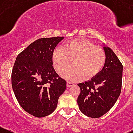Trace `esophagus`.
I'll return each mask as SVG.
<instances>
[{"instance_id":"esophagus-1","label":"esophagus","mask_w":133,"mask_h":133,"mask_svg":"<svg viewBox=\"0 0 133 133\" xmlns=\"http://www.w3.org/2000/svg\"><path fill=\"white\" fill-rule=\"evenodd\" d=\"M73 85H74V83H73L71 81H68V82H67V86H68V87H71Z\"/></svg>"}]
</instances>
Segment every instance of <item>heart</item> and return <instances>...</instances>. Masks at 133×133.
I'll use <instances>...</instances> for the list:
<instances>
[{
    "instance_id": "b5f03b06",
    "label": "heart",
    "mask_w": 133,
    "mask_h": 133,
    "mask_svg": "<svg viewBox=\"0 0 133 133\" xmlns=\"http://www.w3.org/2000/svg\"><path fill=\"white\" fill-rule=\"evenodd\" d=\"M103 49L86 40H74L65 44L64 48H57L52 54L54 69L61 74L70 65L63 76L69 81L95 77L102 70L106 62Z\"/></svg>"
}]
</instances>
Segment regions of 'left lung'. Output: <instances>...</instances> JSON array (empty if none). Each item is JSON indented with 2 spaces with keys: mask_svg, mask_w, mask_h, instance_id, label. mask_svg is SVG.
<instances>
[{
  "mask_svg": "<svg viewBox=\"0 0 133 133\" xmlns=\"http://www.w3.org/2000/svg\"><path fill=\"white\" fill-rule=\"evenodd\" d=\"M105 65L95 77L77 84L80 92L77 104L81 113L91 118H99L107 113L121 94L123 65L113 50L104 47Z\"/></svg>",
  "mask_w": 133,
  "mask_h": 133,
  "instance_id": "obj_1",
  "label": "left lung"
}]
</instances>
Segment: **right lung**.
I'll use <instances>...</instances> for the list:
<instances>
[{
    "label": "right lung",
    "mask_w": 133,
    "mask_h": 133,
    "mask_svg": "<svg viewBox=\"0 0 133 133\" xmlns=\"http://www.w3.org/2000/svg\"><path fill=\"white\" fill-rule=\"evenodd\" d=\"M64 37L42 38L20 52L14 62L12 87L18 102L27 113L43 117L53 113L66 81L54 69L52 54Z\"/></svg>",
    "instance_id": "1"
}]
</instances>
